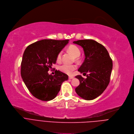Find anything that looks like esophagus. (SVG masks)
<instances>
[{
	"instance_id": "esophagus-1",
	"label": "esophagus",
	"mask_w": 134,
	"mask_h": 134,
	"mask_svg": "<svg viewBox=\"0 0 134 134\" xmlns=\"http://www.w3.org/2000/svg\"><path fill=\"white\" fill-rule=\"evenodd\" d=\"M73 78H74V77L72 76H69V79H73Z\"/></svg>"
}]
</instances>
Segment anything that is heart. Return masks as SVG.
<instances>
[{"mask_svg": "<svg viewBox=\"0 0 134 134\" xmlns=\"http://www.w3.org/2000/svg\"><path fill=\"white\" fill-rule=\"evenodd\" d=\"M69 51L71 53V54L75 57V58H78L80 57V54H81V51H80V49L78 47H77L75 45H71L68 47ZM62 52H60L57 55V61L60 62L62 58ZM76 68V66L74 65H69L67 64H63L59 66V70L62 71L63 73H66L68 74H70L72 71H73Z\"/></svg>", "mask_w": 134, "mask_h": 134, "instance_id": "b5f03b06", "label": "heart"}]
</instances>
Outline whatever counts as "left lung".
Wrapping results in <instances>:
<instances>
[{"mask_svg":"<svg viewBox=\"0 0 134 134\" xmlns=\"http://www.w3.org/2000/svg\"><path fill=\"white\" fill-rule=\"evenodd\" d=\"M73 43L81 46L85 53V61L78 71L86 75L89 73L86 79L81 75L75 76L80 81L75 92L85 100H93L101 95L109 83L112 60L104 46L94 40H79Z\"/></svg>","mask_w":134,"mask_h":134,"instance_id":"8db88e82","label":"left lung"}]
</instances>
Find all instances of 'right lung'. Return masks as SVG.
I'll return each instance as SVG.
<instances>
[{
  "instance_id": "right-lung-1",
  "label": "right lung",
  "mask_w": 134,
  "mask_h": 134,
  "mask_svg": "<svg viewBox=\"0 0 134 134\" xmlns=\"http://www.w3.org/2000/svg\"><path fill=\"white\" fill-rule=\"evenodd\" d=\"M69 40H42L25 49L21 63V76L32 94L42 101L54 99L60 90L62 83L68 75L60 71L55 75L48 73L49 68L57 62L58 53Z\"/></svg>"
}]
</instances>
